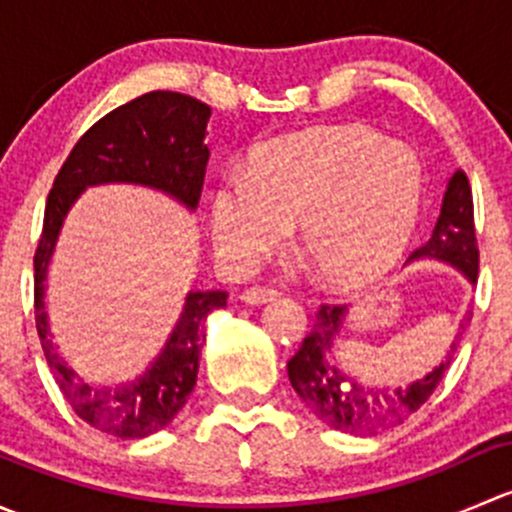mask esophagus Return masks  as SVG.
<instances>
[{
	"instance_id": "obj_1",
	"label": "esophagus",
	"mask_w": 512,
	"mask_h": 512,
	"mask_svg": "<svg viewBox=\"0 0 512 512\" xmlns=\"http://www.w3.org/2000/svg\"><path fill=\"white\" fill-rule=\"evenodd\" d=\"M277 297H280V292H277L275 287H247L245 292L240 294V299L245 304H265Z\"/></svg>"
}]
</instances>
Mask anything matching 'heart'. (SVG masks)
<instances>
[{
	"instance_id": "1",
	"label": "heart",
	"mask_w": 512,
	"mask_h": 512,
	"mask_svg": "<svg viewBox=\"0 0 512 512\" xmlns=\"http://www.w3.org/2000/svg\"><path fill=\"white\" fill-rule=\"evenodd\" d=\"M426 175L411 148L366 126H327L262 143L245 173L208 195L215 252L250 270L287 237L334 285H359L399 260L423 208Z\"/></svg>"
}]
</instances>
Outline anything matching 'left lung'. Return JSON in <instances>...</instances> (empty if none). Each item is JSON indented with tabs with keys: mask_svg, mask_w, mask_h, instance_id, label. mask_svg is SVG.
<instances>
[{
	"mask_svg": "<svg viewBox=\"0 0 512 512\" xmlns=\"http://www.w3.org/2000/svg\"><path fill=\"white\" fill-rule=\"evenodd\" d=\"M411 260H436L456 267L471 285L478 280V242L476 225H473V193L463 170L448 178L443 193L441 215L436 227L423 247L411 255ZM347 304H322L317 312L312 332L304 337L299 352L287 361L289 384L297 391L299 399L314 411V416L327 426L347 433H374L379 428L396 426L406 416L414 414L428 401L448 364L453 352L466 332V317L453 337L451 352L446 359L433 366L426 376L401 386H369L359 384L354 376L339 366L337 344L342 339L347 324Z\"/></svg>",
	"mask_w": 512,
	"mask_h": 512,
	"instance_id": "obj_1",
	"label": "left lung"
}]
</instances>
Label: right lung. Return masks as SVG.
Returning <instances> with one entry per match:
<instances>
[{
    "instance_id": "add662e5",
    "label": "right lung",
    "mask_w": 512,
    "mask_h": 512,
    "mask_svg": "<svg viewBox=\"0 0 512 512\" xmlns=\"http://www.w3.org/2000/svg\"><path fill=\"white\" fill-rule=\"evenodd\" d=\"M210 106L198 98L151 91L96 121L61 165L44 210V230L34 255V312L46 361L76 416L118 438H146L168 426L195 389L205 319L227 304L223 289H190L173 332L156 359L131 384L98 389L86 384L51 342L46 275L66 215L86 188L128 183L153 188L195 210L208 163L205 128Z\"/></svg>"
}]
</instances>
